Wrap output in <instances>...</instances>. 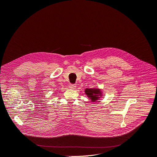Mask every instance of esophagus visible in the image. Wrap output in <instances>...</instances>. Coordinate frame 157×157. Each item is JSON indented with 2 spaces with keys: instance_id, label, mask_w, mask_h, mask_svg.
Returning a JSON list of instances; mask_svg holds the SVG:
<instances>
[{
  "instance_id": "obj_1",
  "label": "esophagus",
  "mask_w": 157,
  "mask_h": 157,
  "mask_svg": "<svg viewBox=\"0 0 157 157\" xmlns=\"http://www.w3.org/2000/svg\"><path fill=\"white\" fill-rule=\"evenodd\" d=\"M75 87H76V85L75 84H70L69 85V88L71 89H74Z\"/></svg>"
}]
</instances>
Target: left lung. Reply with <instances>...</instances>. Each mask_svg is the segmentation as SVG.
<instances>
[{"label": "left lung", "mask_w": 157, "mask_h": 157, "mask_svg": "<svg viewBox=\"0 0 157 157\" xmlns=\"http://www.w3.org/2000/svg\"><path fill=\"white\" fill-rule=\"evenodd\" d=\"M85 92L92 102H94L99 99V96L101 94V90L97 89H86Z\"/></svg>", "instance_id": "obj_1"}]
</instances>
